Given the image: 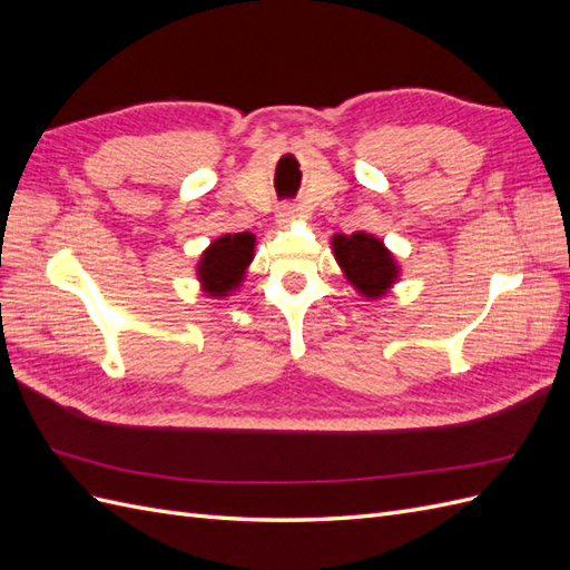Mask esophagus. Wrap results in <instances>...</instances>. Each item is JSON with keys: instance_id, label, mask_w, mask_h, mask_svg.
Returning <instances> with one entry per match:
<instances>
[{"instance_id": "1", "label": "esophagus", "mask_w": 570, "mask_h": 570, "mask_svg": "<svg viewBox=\"0 0 570 570\" xmlns=\"http://www.w3.org/2000/svg\"><path fill=\"white\" fill-rule=\"evenodd\" d=\"M278 223H289V220H295L297 218V206H292V204H283L281 209H278Z\"/></svg>"}]
</instances>
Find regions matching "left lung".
I'll return each instance as SVG.
<instances>
[{
    "instance_id": "1",
    "label": "left lung",
    "mask_w": 570,
    "mask_h": 570,
    "mask_svg": "<svg viewBox=\"0 0 570 570\" xmlns=\"http://www.w3.org/2000/svg\"><path fill=\"white\" fill-rule=\"evenodd\" d=\"M333 249L347 281L368 299L383 297L396 281V264L381 239L368 233L335 235Z\"/></svg>"
}]
</instances>
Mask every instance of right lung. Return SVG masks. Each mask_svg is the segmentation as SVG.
I'll list each match as a JSON object with an SVG mask.
<instances>
[{
  "mask_svg": "<svg viewBox=\"0 0 570 570\" xmlns=\"http://www.w3.org/2000/svg\"><path fill=\"white\" fill-rule=\"evenodd\" d=\"M254 256V235L235 233L223 235L212 247L202 254L199 262V281L204 292L212 297H226L230 289L243 283L245 268Z\"/></svg>",
  "mask_w": 570,
  "mask_h": 570,
  "instance_id": "add662e5",
  "label": "right lung"
}]
</instances>
